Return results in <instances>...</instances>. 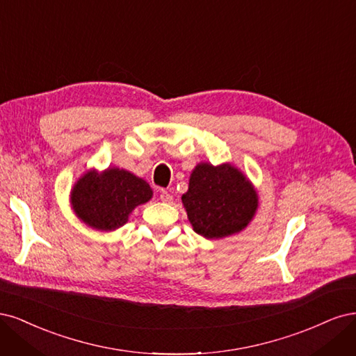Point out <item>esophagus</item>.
I'll list each match as a JSON object with an SVG mask.
<instances>
[{"label": "esophagus", "instance_id": "1", "mask_svg": "<svg viewBox=\"0 0 356 356\" xmlns=\"http://www.w3.org/2000/svg\"><path fill=\"white\" fill-rule=\"evenodd\" d=\"M159 200H161L165 204L173 202V197H171V193L167 192V191H161V193H159Z\"/></svg>", "mask_w": 356, "mask_h": 356}]
</instances>
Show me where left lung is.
I'll return each mask as SVG.
<instances>
[{
    "mask_svg": "<svg viewBox=\"0 0 356 356\" xmlns=\"http://www.w3.org/2000/svg\"><path fill=\"white\" fill-rule=\"evenodd\" d=\"M181 202L195 232L219 239L247 227L259 207V197L251 181L234 165L201 163L192 171Z\"/></svg>",
    "mask_w": 356,
    "mask_h": 356,
    "instance_id": "1",
    "label": "left lung"
}]
</instances>
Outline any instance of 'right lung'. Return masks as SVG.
Segmentation results:
<instances>
[{"instance_id": "add662e5", "label": "right lung", "mask_w": 356, "mask_h": 356, "mask_svg": "<svg viewBox=\"0 0 356 356\" xmlns=\"http://www.w3.org/2000/svg\"><path fill=\"white\" fill-rule=\"evenodd\" d=\"M151 198L152 189L143 179L115 167L102 173L87 171L71 192L75 214L97 231H115L127 223L137 205Z\"/></svg>"}]
</instances>
